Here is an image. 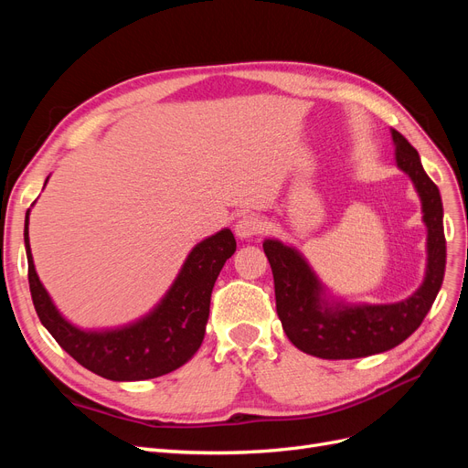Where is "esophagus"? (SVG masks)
<instances>
[{"label": "esophagus", "mask_w": 468, "mask_h": 468, "mask_svg": "<svg viewBox=\"0 0 468 468\" xmlns=\"http://www.w3.org/2000/svg\"><path fill=\"white\" fill-rule=\"evenodd\" d=\"M234 230H236V236L242 239L253 238L263 232V220L258 215H244L242 218H238Z\"/></svg>", "instance_id": "obj_1"}]
</instances>
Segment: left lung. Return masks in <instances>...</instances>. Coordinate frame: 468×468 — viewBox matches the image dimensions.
Listing matches in <instances>:
<instances>
[{
	"label": "left lung",
	"instance_id": "8db88e82",
	"mask_svg": "<svg viewBox=\"0 0 468 468\" xmlns=\"http://www.w3.org/2000/svg\"><path fill=\"white\" fill-rule=\"evenodd\" d=\"M396 165L412 179L428 229V265L423 282L408 299L392 304H351L328 299L299 250L267 238L263 251L271 265L277 314L294 347L320 359H357L388 351L412 335L430 313L445 275L443 203L423 172L418 150L390 131Z\"/></svg>",
	"mask_w": 468,
	"mask_h": 468
}]
</instances>
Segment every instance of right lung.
<instances>
[{
  "label": "right lung",
  "mask_w": 468,
  "mask_h": 468,
  "mask_svg": "<svg viewBox=\"0 0 468 468\" xmlns=\"http://www.w3.org/2000/svg\"><path fill=\"white\" fill-rule=\"evenodd\" d=\"M29 212L31 208L25 217V250L35 310L50 335L81 367L109 380H146L179 369L195 356L205 337L212 287L236 251L229 229L191 250L174 285L146 316L121 328L81 330L60 314L35 271Z\"/></svg>",
  "instance_id": "1"
}]
</instances>
